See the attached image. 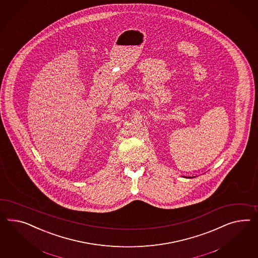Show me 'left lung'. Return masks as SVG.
Listing matches in <instances>:
<instances>
[{"instance_id":"obj_1","label":"left lung","mask_w":258,"mask_h":258,"mask_svg":"<svg viewBox=\"0 0 258 258\" xmlns=\"http://www.w3.org/2000/svg\"><path fill=\"white\" fill-rule=\"evenodd\" d=\"M188 178H191V177H188Z\"/></svg>"}]
</instances>
